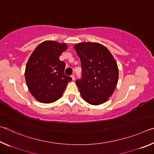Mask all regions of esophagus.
<instances>
[{
	"label": "esophagus",
	"mask_w": 154,
	"mask_h": 154,
	"mask_svg": "<svg viewBox=\"0 0 154 154\" xmlns=\"http://www.w3.org/2000/svg\"><path fill=\"white\" fill-rule=\"evenodd\" d=\"M71 78H72V80H75V75H71Z\"/></svg>",
	"instance_id": "1"
}]
</instances>
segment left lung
<instances>
[{
    "instance_id": "1",
    "label": "left lung",
    "mask_w": 154,
    "mask_h": 154,
    "mask_svg": "<svg viewBox=\"0 0 154 154\" xmlns=\"http://www.w3.org/2000/svg\"><path fill=\"white\" fill-rule=\"evenodd\" d=\"M74 48L82 68V78L76 81L82 97L92 105L106 102L116 90L119 77L118 66L113 55L98 43H79Z\"/></svg>"
}]
</instances>
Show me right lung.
Masks as SVG:
<instances>
[{
  "instance_id": "add662e5",
  "label": "right lung",
  "mask_w": 154,
  "mask_h": 154,
  "mask_svg": "<svg viewBox=\"0 0 154 154\" xmlns=\"http://www.w3.org/2000/svg\"><path fill=\"white\" fill-rule=\"evenodd\" d=\"M67 48L65 43L45 41L36 47L28 59L26 82L29 92L38 102H55L72 80L64 74L65 63L59 59Z\"/></svg>"
}]
</instances>
